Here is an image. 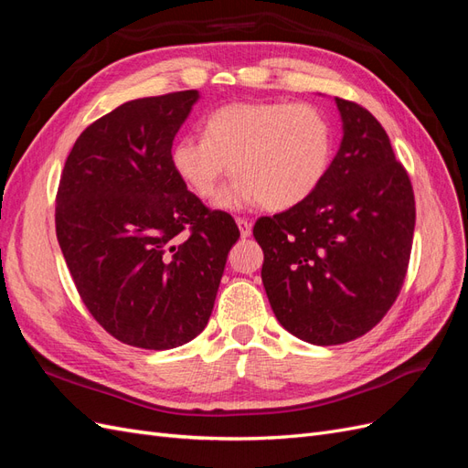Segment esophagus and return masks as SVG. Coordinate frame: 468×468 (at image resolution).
<instances>
[{
	"label": "esophagus",
	"mask_w": 468,
	"mask_h": 468,
	"mask_svg": "<svg viewBox=\"0 0 468 468\" xmlns=\"http://www.w3.org/2000/svg\"><path fill=\"white\" fill-rule=\"evenodd\" d=\"M236 224H238V229H239V236H242V238H248L251 234V222L250 220L238 217Z\"/></svg>",
	"instance_id": "1"
}]
</instances>
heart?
Here are the masks:
<instances>
[{"mask_svg": "<svg viewBox=\"0 0 468 468\" xmlns=\"http://www.w3.org/2000/svg\"><path fill=\"white\" fill-rule=\"evenodd\" d=\"M334 129L325 112L310 103L238 101L212 111L205 138L186 134L172 146V167L186 186L210 199L232 172L217 205H263L285 210L313 195L328 174Z\"/></svg>", "mask_w": 468, "mask_h": 468, "instance_id": "b5f03b06", "label": "heart"}]
</instances>
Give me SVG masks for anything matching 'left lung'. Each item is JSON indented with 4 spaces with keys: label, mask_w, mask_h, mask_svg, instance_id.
Segmentation results:
<instances>
[{
    "label": "left lung",
    "mask_w": 468,
    "mask_h": 468,
    "mask_svg": "<svg viewBox=\"0 0 468 468\" xmlns=\"http://www.w3.org/2000/svg\"><path fill=\"white\" fill-rule=\"evenodd\" d=\"M344 138L320 187L261 217V281L279 324L314 346L361 337L399 296L412 251L416 203L380 122L335 97Z\"/></svg>",
    "instance_id": "left-lung-1"
}]
</instances>
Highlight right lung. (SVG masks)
Segmentation results:
<instances>
[{"instance_id":"right-lung-1","label":"right lung","mask_w":468,"mask_h":468,"mask_svg":"<svg viewBox=\"0 0 468 468\" xmlns=\"http://www.w3.org/2000/svg\"><path fill=\"white\" fill-rule=\"evenodd\" d=\"M199 91L134 99L97 119L69 152L56 195V238L91 316L126 346L172 349L210 318L239 238L172 167Z\"/></svg>"}]
</instances>
